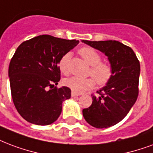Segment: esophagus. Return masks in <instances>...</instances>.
Instances as JSON below:
<instances>
[{
	"label": "esophagus",
	"instance_id": "1",
	"mask_svg": "<svg viewBox=\"0 0 153 153\" xmlns=\"http://www.w3.org/2000/svg\"><path fill=\"white\" fill-rule=\"evenodd\" d=\"M79 94L75 93V92H74V91L71 92V97H79Z\"/></svg>",
	"mask_w": 153,
	"mask_h": 153
}]
</instances>
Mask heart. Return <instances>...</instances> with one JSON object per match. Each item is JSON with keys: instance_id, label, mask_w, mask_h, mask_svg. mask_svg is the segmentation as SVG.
Listing matches in <instances>:
<instances>
[{"instance_id": "obj_1", "label": "heart", "mask_w": 153, "mask_h": 153, "mask_svg": "<svg viewBox=\"0 0 153 153\" xmlns=\"http://www.w3.org/2000/svg\"><path fill=\"white\" fill-rule=\"evenodd\" d=\"M85 62L91 65L89 75L93 77L100 86H105L108 83L113 76V67L109 63L101 62L100 54L90 47H84L79 51ZM71 57V53H66L62 56L58 63V67L62 73L67 74L70 71L69 63ZM95 80L92 78L82 79L79 77H70L64 80L66 87L75 93H82L87 90H90L95 85Z\"/></svg>"}]
</instances>
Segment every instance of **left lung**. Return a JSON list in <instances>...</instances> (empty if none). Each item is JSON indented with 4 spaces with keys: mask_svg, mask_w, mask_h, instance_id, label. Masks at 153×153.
<instances>
[{
    "mask_svg": "<svg viewBox=\"0 0 153 153\" xmlns=\"http://www.w3.org/2000/svg\"><path fill=\"white\" fill-rule=\"evenodd\" d=\"M86 45L108 56L113 67V76L104 88L92 95V104L82 109L88 124L96 128L116 125L127 115L139 95L140 62L132 48L116 40L89 41Z\"/></svg>",
    "mask_w": 153,
    "mask_h": 153,
    "instance_id": "obj_1",
    "label": "left lung"
}]
</instances>
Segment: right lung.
I'll return each instance as SVG.
<instances>
[{
  "label": "right lung",
  "instance_id": "add662e5",
  "mask_svg": "<svg viewBox=\"0 0 153 153\" xmlns=\"http://www.w3.org/2000/svg\"><path fill=\"white\" fill-rule=\"evenodd\" d=\"M79 43L42 35L18 47L10 61L9 77L14 106L26 121L46 126L59 117L62 102L71 98V90L55 86L61 79L58 63Z\"/></svg>",
  "mask_w": 153,
  "mask_h": 153
}]
</instances>
